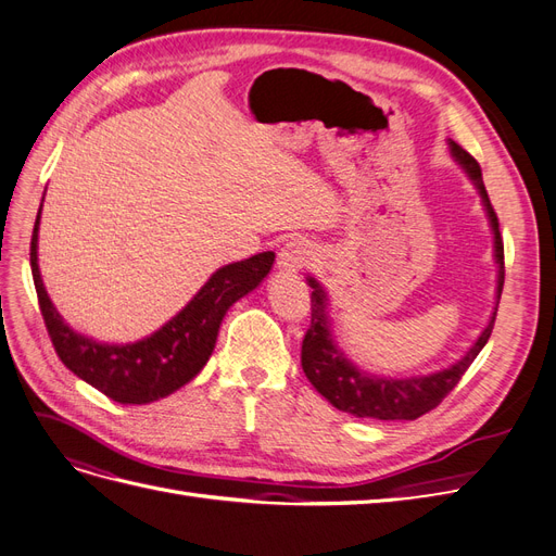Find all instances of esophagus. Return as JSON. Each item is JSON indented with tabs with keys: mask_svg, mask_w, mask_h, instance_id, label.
Listing matches in <instances>:
<instances>
[{
	"mask_svg": "<svg viewBox=\"0 0 556 556\" xmlns=\"http://www.w3.org/2000/svg\"><path fill=\"white\" fill-rule=\"evenodd\" d=\"M313 260V248L306 241H290L278 252V268L282 274L294 276Z\"/></svg>",
	"mask_w": 556,
	"mask_h": 556,
	"instance_id": "1",
	"label": "esophagus"
}]
</instances>
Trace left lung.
Masks as SVG:
<instances>
[{
    "mask_svg": "<svg viewBox=\"0 0 556 556\" xmlns=\"http://www.w3.org/2000/svg\"><path fill=\"white\" fill-rule=\"evenodd\" d=\"M447 148L452 160L462 166V172L473 182V188L480 194L482 211L486 215V223L492 229L494 241V264H496V290H494V311L486 319L484 329L478 333L464 355L441 368V371H431L422 376H380L362 368L352 362L343 348L336 341L333 333V319H331V304L329 294L315 276H306L311 285V329L306 331L304 345H301V366L311 380L315 390L323 394L333 408L341 413L355 415V417H374V419H417L419 415L429 413L439 406L452 387L459 382L466 374V368L473 364L480 355L484 343L490 341V333L494 329V319L498 311V299L503 292V241L498 231V217L486 197L480 164L470 157L466 150L447 139Z\"/></svg>",
    "mask_w": 556,
    "mask_h": 556,
    "instance_id": "left-lung-1",
    "label": "left lung"
}]
</instances>
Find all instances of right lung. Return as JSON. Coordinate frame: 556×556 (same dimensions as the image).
Instances as JSON below:
<instances>
[{"label":"right lung","mask_w":556,"mask_h":556,"mask_svg":"<svg viewBox=\"0 0 556 556\" xmlns=\"http://www.w3.org/2000/svg\"><path fill=\"white\" fill-rule=\"evenodd\" d=\"M41 208L31 233L29 264L50 341L74 376L125 406L160 401L188 384L213 355L227 311L257 290L276 262L274 252H260L220 266L157 331L134 343H102L70 327L46 292L39 268Z\"/></svg>","instance_id":"add662e5"}]
</instances>
